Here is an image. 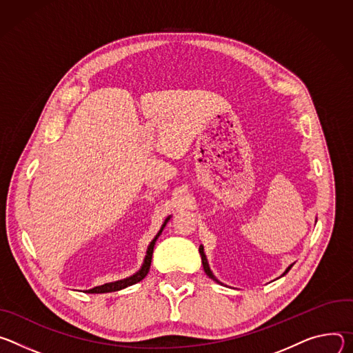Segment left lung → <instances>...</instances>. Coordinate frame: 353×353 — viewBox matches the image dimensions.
<instances>
[{"mask_svg":"<svg viewBox=\"0 0 353 353\" xmlns=\"http://www.w3.org/2000/svg\"><path fill=\"white\" fill-rule=\"evenodd\" d=\"M199 252H201V256H202V263H203V269H205V272H206V275L210 278V279H213L214 282H217V283H220V285H223L220 281H217L216 279V276L213 275V272L210 270V268H209V263H208V259H206V255H205V251H203V245H201L199 247ZM293 265H290L285 272H283V275L282 276H285L286 275V273L290 270V268H292Z\"/></svg>","mask_w":353,"mask_h":353,"instance_id":"1","label":"left lung"}]
</instances>
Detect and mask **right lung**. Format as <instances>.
<instances>
[{
    "instance_id": "obj_1",
    "label": "right lung",
    "mask_w": 353,
    "mask_h": 353,
    "mask_svg": "<svg viewBox=\"0 0 353 353\" xmlns=\"http://www.w3.org/2000/svg\"><path fill=\"white\" fill-rule=\"evenodd\" d=\"M170 217H171V216H170ZM170 217L165 219L163 227L160 228L159 232H157V236L154 237V240L150 243V245H148V248H147V254H145L144 262H143V266L140 268L139 272H136L134 275H132V276H129V278H126V279L110 282V283H105V285H102V286H97V288H94V289L87 290L85 293H109V292H117V290H122V289H125V288H128V286H132V285L139 283L140 281H143V279L147 276V273H148V270H150V265H151V258H152V251H154L155 241H157V239H159V237L161 236V232H163L165 224L168 223Z\"/></svg>"
}]
</instances>
